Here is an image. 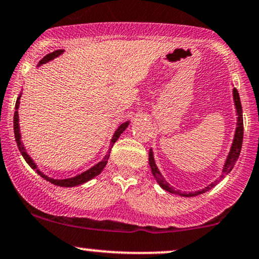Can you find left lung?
<instances>
[{
    "mask_svg": "<svg viewBox=\"0 0 259 259\" xmlns=\"http://www.w3.org/2000/svg\"><path fill=\"white\" fill-rule=\"evenodd\" d=\"M233 98H234V102H235V107H236V112H238V126H236V130H235V136H234V141H233V145H232V148H230V152H229V155L228 158H227V161L226 164H224V167H223V172L222 175H221L220 179L222 180L223 177H226L227 174H229L230 171H232L233 166H234L236 160H238L239 155H240V151H241V146H242V138H244V120H242V107H241V102H240V98H239V93L238 90L234 88L233 90ZM149 166H151L152 169V172H153V175L155 177V180L158 181V183H159L161 188H164L165 191L170 192V193H174V194H179V195H182V197H195V195H199V194H202V193L210 191L211 188H213L214 186L217 185V182L219 181H214L213 183H211V185H208L206 188L201 189V191H198V192H193V193H185V192H179V191H175V189L172 188V187L169 186V183L166 182L163 179V176L160 175L159 170H158V167L155 166V163H154V159H153V153H152V149L149 151Z\"/></svg>",
    "mask_w": 259,
    "mask_h": 259,
    "instance_id": "obj_1",
    "label": "left lung"
}]
</instances>
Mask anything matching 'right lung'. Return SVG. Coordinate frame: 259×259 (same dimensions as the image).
Returning <instances> with one entry per match:
<instances>
[{
    "instance_id": "1",
    "label": "right lung",
    "mask_w": 259,
    "mask_h": 259,
    "mask_svg": "<svg viewBox=\"0 0 259 259\" xmlns=\"http://www.w3.org/2000/svg\"><path fill=\"white\" fill-rule=\"evenodd\" d=\"M64 51H55L51 53V54L46 55L45 58L42 59V60L39 61L38 66H40L42 64H46V62H48L49 60H52V59L57 58L58 55H60L61 53ZM19 100H20V96L18 98L17 100V104H15V112H14V135H15V141H17V145H18V148H19L20 153L23 154L24 159L26 160V163L30 165L31 167H32L33 170L37 171V174L38 175H40L43 177V179L49 181V182L53 183V185L55 186H60V187H74V186H78V185H82V183L87 182V181L92 180L93 177H95L96 175H99L100 172H101L102 170H104V167L106 166V164H107V160H108V157H110V153H108L106 157L104 158V160L100 161L99 164H96L95 166H93L92 169H89L88 171H85V172L80 174V175L76 176V177H72V179H66V180H54V179H51V177L43 175L40 171L37 169V166L35 165V163H33L32 159L29 157V154L26 153V151H25V148L23 147V145H21V141H20V133H19V118H18V107H19ZM129 125V121H125V123H123L121 125L118 127L117 132L114 133L113 135V139H112V143H114L118 140V138L120 136V134L124 132V130L126 129V126Z\"/></svg>"
}]
</instances>
